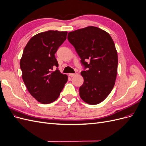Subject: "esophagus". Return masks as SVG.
<instances>
[{
  "mask_svg": "<svg viewBox=\"0 0 146 146\" xmlns=\"http://www.w3.org/2000/svg\"><path fill=\"white\" fill-rule=\"evenodd\" d=\"M76 74H72V73H70V74H69V76L72 77H74V76H76Z\"/></svg>",
  "mask_w": 146,
  "mask_h": 146,
  "instance_id": "esophagus-1",
  "label": "esophagus"
}]
</instances>
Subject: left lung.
Returning a JSON list of instances; mask_svg holds the SVG:
<instances>
[{
    "label": "left lung",
    "mask_w": 146,
    "mask_h": 146,
    "mask_svg": "<svg viewBox=\"0 0 146 146\" xmlns=\"http://www.w3.org/2000/svg\"><path fill=\"white\" fill-rule=\"evenodd\" d=\"M68 39L87 69L81 72L84 82L79 89L80 98L88 104H100L112 91L117 76L118 57L113 39L94 26L70 32Z\"/></svg>",
    "instance_id": "1"
}]
</instances>
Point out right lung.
<instances>
[{
	"instance_id": "obj_1",
	"label": "right lung",
	"mask_w": 146,
	"mask_h": 146,
	"mask_svg": "<svg viewBox=\"0 0 146 146\" xmlns=\"http://www.w3.org/2000/svg\"><path fill=\"white\" fill-rule=\"evenodd\" d=\"M67 34L57 30L39 33L30 39L24 49L20 60L22 77L30 94L41 104L56 100L68 82L67 75L58 70L55 56Z\"/></svg>"
}]
</instances>
